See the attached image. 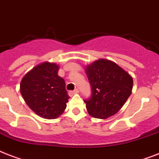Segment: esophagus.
<instances>
[{
  "label": "esophagus",
  "instance_id": "obj_1",
  "mask_svg": "<svg viewBox=\"0 0 159 159\" xmlns=\"http://www.w3.org/2000/svg\"><path fill=\"white\" fill-rule=\"evenodd\" d=\"M79 92V90L78 89H75L74 91H70L69 92H68V95H70V96H72V95H75V94H77V93Z\"/></svg>",
  "mask_w": 159,
  "mask_h": 159
}]
</instances>
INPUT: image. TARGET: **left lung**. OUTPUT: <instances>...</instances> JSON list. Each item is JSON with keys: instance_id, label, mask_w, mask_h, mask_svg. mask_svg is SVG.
Returning a JSON list of instances; mask_svg holds the SVG:
<instances>
[{"instance_id": "left-lung-1", "label": "left lung", "mask_w": 159, "mask_h": 159, "mask_svg": "<svg viewBox=\"0 0 159 159\" xmlns=\"http://www.w3.org/2000/svg\"><path fill=\"white\" fill-rule=\"evenodd\" d=\"M91 95L85 100L91 116L105 119L121 109L131 95L133 79L114 62L100 59L86 66Z\"/></svg>"}]
</instances>
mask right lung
I'll list each match as a JSON object with an SVG mask.
<instances>
[{
  "label": "right lung",
  "mask_w": 159,
  "mask_h": 159,
  "mask_svg": "<svg viewBox=\"0 0 159 159\" xmlns=\"http://www.w3.org/2000/svg\"><path fill=\"white\" fill-rule=\"evenodd\" d=\"M58 70L56 64L44 62L29 71L20 83L26 104L36 114L46 119L61 115L69 99L65 82L58 75Z\"/></svg>",
  "instance_id": "obj_1"
}]
</instances>
